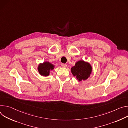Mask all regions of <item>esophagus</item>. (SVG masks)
<instances>
[{
	"label": "esophagus",
	"mask_w": 128,
	"mask_h": 128,
	"mask_svg": "<svg viewBox=\"0 0 128 128\" xmlns=\"http://www.w3.org/2000/svg\"><path fill=\"white\" fill-rule=\"evenodd\" d=\"M62 66L63 68H66V64H62Z\"/></svg>",
	"instance_id": "1"
}]
</instances>
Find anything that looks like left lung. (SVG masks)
<instances>
[{
	"instance_id": "left-lung-1",
	"label": "left lung",
	"mask_w": 128,
	"mask_h": 128,
	"mask_svg": "<svg viewBox=\"0 0 128 128\" xmlns=\"http://www.w3.org/2000/svg\"><path fill=\"white\" fill-rule=\"evenodd\" d=\"M92 66L90 64L80 60L77 62L75 66L71 68L73 75L79 81L87 79L92 72Z\"/></svg>"
}]
</instances>
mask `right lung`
Instances as JSON below:
<instances>
[{
	"mask_svg": "<svg viewBox=\"0 0 128 128\" xmlns=\"http://www.w3.org/2000/svg\"><path fill=\"white\" fill-rule=\"evenodd\" d=\"M54 68V66L48 62H45L40 64L38 67V70L40 74L44 76H47L49 75L50 70Z\"/></svg>",
	"mask_w": 128,
	"mask_h": 128,
	"instance_id": "add662e5",
	"label": "right lung"
}]
</instances>
